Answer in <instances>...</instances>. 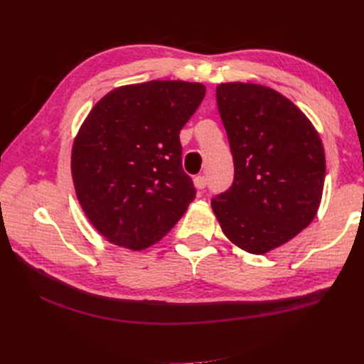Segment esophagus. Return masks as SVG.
<instances>
[{
    "instance_id": "esophagus-1",
    "label": "esophagus",
    "mask_w": 364,
    "mask_h": 364,
    "mask_svg": "<svg viewBox=\"0 0 364 364\" xmlns=\"http://www.w3.org/2000/svg\"><path fill=\"white\" fill-rule=\"evenodd\" d=\"M194 185H196V188H199V190H203L205 186H206V176H196L194 178Z\"/></svg>"
}]
</instances>
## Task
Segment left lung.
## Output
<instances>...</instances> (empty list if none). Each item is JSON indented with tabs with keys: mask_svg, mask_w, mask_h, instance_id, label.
<instances>
[{
	"mask_svg": "<svg viewBox=\"0 0 364 364\" xmlns=\"http://www.w3.org/2000/svg\"><path fill=\"white\" fill-rule=\"evenodd\" d=\"M217 106L234 159V182L211 205L225 235L266 253L313 222L325 182V153L301 109L270 87L217 86Z\"/></svg>",
	"mask_w": 364,
	"mask_h": 364,
	"instance_id": "1",
	"label": "left lung"
}]
</instances>
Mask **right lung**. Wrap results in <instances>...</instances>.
I'll return each mask as SVG.
<instances>
[{
    "instance_id": "1",
    "label": "right lung",
    "mask_w": 364,
    "mask_h": 364,
    "mask_svg": "<svg viewBox=\"0 0 364 364\" xmlns=\"http://www.w3.org/2000/svg\"><path fill=\"white\" fill-rule=\"evenodd\" d=\"M205 92L179 80L121 86L85 119L73 146V181L86 217L111 243L155 245L194 200L179 134Z\"/></svg>"
}]
</instances>
